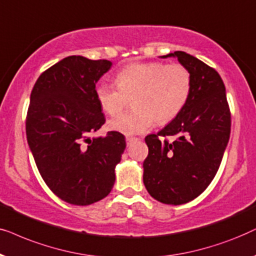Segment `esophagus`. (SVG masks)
Returning <instances> with one entry per match:
<instances>
[{
    "instance_id": "34e87169",
    "label": "esophagus",
    "mask_w": 256,
    "mask_h": 256,
    "mask_svg": "<svg viewBox=\"0 0 256 256\" xmlns=\"http://www.w3.org/2000/svg\"><path fill=\"white\" fill-rule=\"evenodd\" d=\"M136 140H138V138H136V137H126V144H128V145H131L132 142H136Z\"/></svg>"
}]
</instances>
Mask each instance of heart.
Listing matches in <instances>:
<instances>
[{"instance_id":"heart-1","label":"heart","mask_w":256,"mask_h":256,"mask_svg":"<svg viewBox=\"0 0 256 256\" xmlns=\"http://www.w3.org/2000/svg\"><path fill=\"white\" fill-rule=\"evenodd\" d=\"M116 85L100 83L96 98L102 110L117 114L132 96L134 108L108 122L112 131L138 134L150 130L156 119L165 124L179 114L190 94V74L180 64L162 62L134 63L116 74Z\"/></svg>"}]
</instances>
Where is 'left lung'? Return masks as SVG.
Instances as JSON below:
<instances>
[{"label":"left lung","instance_id":"8db88e82","mask_svg":"<svg viewBox=\"0 0 256 256\" xmlns=\"http://www.w3.org/2000/svg\"><path fill=\"white\" fill-rule=\"evenodd\" d=\"M160 57L178 58L192 86L179 114L145 138L148 156L142 180L156 200L182 205L200 196L216 176L230 140V112L224 84L213 68L184 51Z\"/></svg>","mask_w":256,"mask_h":256}]
</instances>
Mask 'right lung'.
I'll return each mask as SVG.
<instances>
[{
    "mask_svg": "<svg viewBox=\"0 0 256 256\" xmlns=\"http://www.w3.org/2000/svg\"><path fill=\"white\" fill-rule=\"evenodd\" d=\"M111 66L106 60L66 57L40 74L30 94V151L48 187L72 205H91L111 192L126 148L119 132L91 137L105 122L96 84Z\"/></svg>",
    "mask_w": 256,
    "mask_h": 256,
    "instance_id": "add662e5",
    "label": "right lung"
}]
</instances>
